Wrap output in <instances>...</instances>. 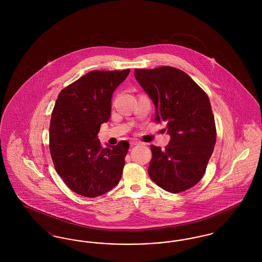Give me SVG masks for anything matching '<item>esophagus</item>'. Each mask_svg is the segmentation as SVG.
<instances>
[{
  "label": "esophagus",
  "mask_w": 262,
  "mask_h": 262,
  "mask_svg": "<svg viewBox=\"0 0 262 262\" xmlns=\"http://www.w3.org/2000/svg\"><path fill=\"white\" fill-rule=\"evenodd\" d=\"M130 144H132L133 146H135V145H138V144H140V142H139L138 140H135V139H134V140H132V141H130Z\"/></svg>",
  "instance_id": "34e87169"
}]
</instances>
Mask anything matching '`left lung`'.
Masks as SVG:
<instances>
[{"label": "left lung", "mask_w": 262, "mask_h": 262, "mask_svg": "<svg viewBox=\"0 0 262 262\" xmlns=\"http://www.w3.org/2000/svg\"><path fill=\"white\" fill-rule=\"evenodd\" d=\"M135 77L155 106V122L166 123L171 139L165 149L151 145V180L177 193L203 177L216 143L208 96L183 71L172 67L135 70Z\"/></svg>", "instance_id": "1"}]
</instances>
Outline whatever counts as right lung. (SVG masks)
<instances>
[{
    "instance_id": "1",
    "label": "right lung",
    "mask_w": 262,
    "mask_h": 262,
    "mask_svg": "<svg viewBox=\"0 0 262 262\" xmlns=\"http://www.w3.org/2000/svg\"><path fill=\"white\" fill-rule=\"evenodd\" d=\"M129 74L92 71L62 89L50 123V152L57 173L73 191L86 198L116 187L129 147L126 140L103 148L100 125L111 116L113 93Z\"/></svg>"
}]
</instances>
